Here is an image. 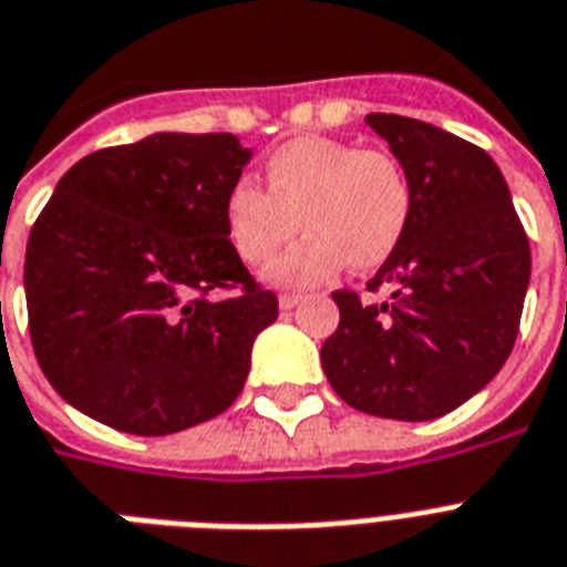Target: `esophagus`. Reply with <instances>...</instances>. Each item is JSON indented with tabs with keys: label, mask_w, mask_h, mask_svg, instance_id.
Listing matches in <instances>:
<instances>
[{
	"label": "esophagus",
	"mask_w": 567,
	"mask_h": 567,
	"mask_svg": "<svg viewBox=\"0 0 567 567\" xmlns=\"http://www.w3.org/2000/svg\"><path fill=\"white\" fill-rule=\"evenodd\" d=\"M299 293H282V297H279V308H282V311H291L293 306H297L299 302Z\"/></svg>",
	"instance_id": "1"
}]
</instances>
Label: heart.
Listing matches in <instances>:
<instances>
[{
  "instance_id": "1",
  "label": "heart",
  "mask_w": 567,
  "mask_h": 567,
  "mask_svg": "<svg viewBox=\"0 0 567 567\" xmlns=\"http://www.w3.org/2000/svg\"><path fill=\"white\" fill-rule=\"evenodd\" d=\"M268 188L241 177L224 197V229L247 265H265L299 227L306 236L268 268L288 288L326 282L349 261H388L411 220V183L388 151H361L329 136L285 142L265 163Z\"/></svg>"
}]
</instances>
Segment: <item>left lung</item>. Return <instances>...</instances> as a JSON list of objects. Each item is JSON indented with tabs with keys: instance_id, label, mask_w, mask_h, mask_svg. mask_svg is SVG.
<instances>
[{
	"instance_id": "1",
	"label": "left lung",
	"mask_w": 567,
	"mask_h": 567,
	"mask_svg": "<svg viewBox=\"0 0 567 567\" xmlns=\"http://www.w3.org/2000/svg\"><path fill=\"white\" fill-rule=\"evenodd\" d=\"M367 124L408 174L411 220L367 285H390V299L331 293L340 323L320 361L355 411L427 422L481 393L507 363L530 244L486 151L419 118L370 113Z\"/></svg>"
}]
</instances>
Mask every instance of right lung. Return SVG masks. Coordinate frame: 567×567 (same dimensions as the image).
<instances>
[{
  "label": "right lung",
  "mask_w": 567,
  "mask_h": 567,
  "mask_svg": "<svg viewBox=\"0 0 567 567\" xmlns=\"http://www.w3.org/2000/svg\"><path fill=\"white\" fill-rule=\"evenodd\" d=\"M252 151L233 133H151L69 168L25 250L37 363L72 408L136 436L236 402L279 315L224 229ZM215 287L236 298L209 300Z\"/></svg>",
  "instance_id": "obj_1"
}]
</instances>
